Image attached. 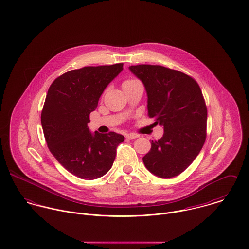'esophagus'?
Returning <instances> with one entry per match:
<instances>
[{"label": "esophagus", "mask_w": 249, "mask_h": 249, "mask_svg": "<svg viewBox=\"0 0 249 249\" xmlns=\"http://www.w3.org/2000/svg\"><path fill=\"white\" fill-rule=\"evenodd\" d=\"M125 137L128 138V139H135V138H138L139 135H138V134H135V133H127V134L125 135Z\"/></svg>", "instance_id": "34e87169"}]
</instances>
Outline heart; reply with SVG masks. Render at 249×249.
Segmentation results:
<instances>
[{
  "label": "heart",
  "instance_id": "heart-1",
  "mask_svg": "<svg viewBox=\"0 0 249 249\" xmlns=\"http://www.w3.org/2000/svg\"><path fill=\"white\" fill-rule=\"evenodd\" d=\"M138 82H139L138 79H135V78H128V79H126V80H124V81L123 82V87L125 88V87H127V86L134 85V84H136V83H138Z\"/></svg>",
  "mask_w": 249,
  "mask_h": 249
}]
</instances>
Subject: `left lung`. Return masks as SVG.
<instances>
[{
  "instance_id": "obj_1",
  "label": "left lung",
  "mask_w": 249,
  "mask_h": 249,
  "mask_svg": "<svg viewBox=\"0 0 249 249\" xmlns=\"http://www.w3.org/2000/svg\"><path fill=\"white\" fill-rule=\"evenodd\" d=\"M147 94V115L164 126L142 157L145 168L161 178L183 173L200 152L207 128V107L198 83L182 71L160 65L130 66Z\"/></svg>"
}]
</instances>
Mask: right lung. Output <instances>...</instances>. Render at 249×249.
<instances>
[{
    "label": "right lung",
    "instance_id": "obj_1",
    "mask_svg": "<svg viewBox=\"0 0 249 249\" xmlns=\"http://www.w3.org/2000/svg\"><path fill=\"white\" fill-rule=\"evenodd\" d=\"M123 66L117 63L71 70L56 77L48 90L41 112L45 140L55 159L77 178L91 180L105 176L124 140L112 131L92 134L87 126L90 113Z\"/></svg>",
    "mask_w": 249,
    "mask_h": 249
}]
</instances>
